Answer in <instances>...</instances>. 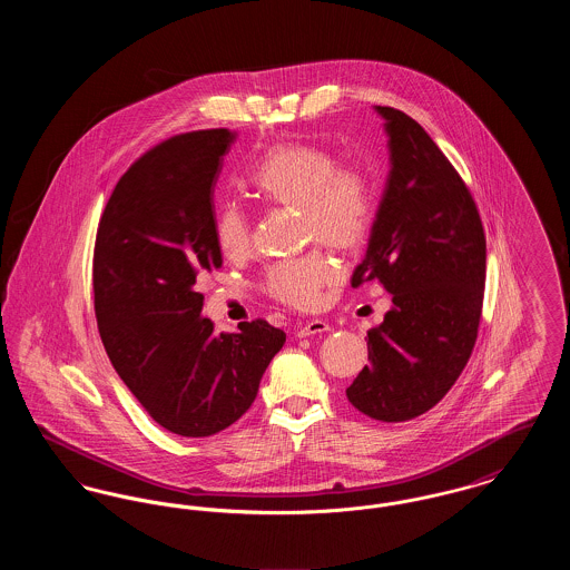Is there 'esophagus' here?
I'll use <instances>...</instances> for the list:
<instances>
[{
    "label": "esophagus",
    "instance_id": "1",
    "mask_svg": "<svg viewBox=\"0 0 570 570\" xmlns=\"http://www.w3.org/2000/svg\"><path fill=\"white\" fill-rule=\"evenodd\" d=\"M331 326L326 321H321V318H316V321H307L305 325L297 326V337H309V335H318V333H326Z\"/></svg>",
    "mask_w": 570,
    "mask_h": 570
}]
</instances>
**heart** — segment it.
Masks as SVG:
<instances>
[{
  "label": "heart",
  "instance_id": "1",
  "mask_svg": "<svg viewBox=\"0 0 570 570\" xmlns=\"http://www.w3.org/2000/svg\"><path fill=\"white\" fill-rule=\"evenodd\" d=\"M256 194L279 207H298L305 239L335 252H354L365 244L374 203L361 170L340 166L326 149L305 142L272 147L249 173ZM216 244L226 258H242L252 245V222L242 207L226 205L216 217ZM335 269L321 252L279 261L265 275L273 298L298 307H316Z\"/></svg>",
  "mask_w": 570,
  "mask_h": 570
}]
</instances>
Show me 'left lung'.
Instances as JSON below:
<instances>
[{
	"mask_svg": "<svg viewBox=\"0 0 570 570\" xmlns=\"http://www.w3.org/2000/svg\"><path fill=\"white\" fill-rule=\"evenodd\" d=\"M391 170L353 288L379 279L393 295L367 331L370 365L346 397L370 419L400 423L434 407L460 379L485 293V230L460 173L412 117L376 107Z\"/></svg>",
	"mask_w": 570,
	"mask_h": 570,
	"instance_id": "obj_1",
	"label": "left lung"
}]
</instances>
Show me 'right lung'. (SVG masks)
Returning a JSON list of instances; mask_svg holds the SVG:
<instances>
[{"mask_svg": "<svg viewBox=\"0 0 570 570\" xmlns=\"http://www.w3.org/2000/svg\"><path fill=\"white\" fill-rule=\"evenodd\" d=\"M226 128L170 136L117 181L94 247L98 331L119 379L164 430L214 435L254 404L286 333L263 318L216 333L196 282L222 267L214 188Z\"/></svg>", "mask_w": 570, "mask_h": 570, "instance_id": "right-lung-1", "label": "right lung"}]
</instances>
